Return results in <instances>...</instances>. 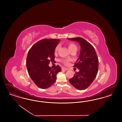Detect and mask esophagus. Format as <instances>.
Returning a JSON list of instances; mask_svg holds the SVG:
<instances>
[{
    "label": "esophagus",
    "mask_w": 122,
    "mask_h": 122,
    "mask_svg": "<svg viewBox=\"0 0 122 122\" xmlns=\"http://www.w3.org/2000/svg\"><path fill=\"white\" fill-rule=\"evenodd\" d=\"M68 70V69H67V68H63L62 69V70H64V71H66V70Z\"/></svg>",
    "instance_id": "obj_1"
}]
</instances>
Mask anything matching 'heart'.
<instances>
[{"instance_id": "1", "label": "heart", "mask_w": 122, "mask_h": 122, "mask_svg": "<svg viewBox=\"0 0 122 122\" xmlns=\"http://www.w3.org/2000/svg\"><path fill=\"white\" fill-rule=\"evenodd\" d=\"M59 45H58L55 48V52H57L58 51V49L59 48ZM68 48L70 50V51H71V50H76L77 49V46H76V45H75V44L74 43H70L68 45ZM69 61L70 60L69 59H62L61 60V62L64 64L65 65H67L69 64Z\"/></svg>"}]
</instances>
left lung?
Here are the masks:
<instances>
[{
  "label": "left lung",
  "mask_w": 122,
  "mask_h": 122,
  "mask_svg": "<svg viewBox=\"0 0 122 122\" xmlns=\"http://www.w3.org/2000/svg\"><path fill=\"white\" fill-rule=\"evenodd\" d=\"M68 39L79 42L81 49L79 57L74 66L79 71L75 73L69 82L76 89L83 90L91 85L97 76L98 58L94 47L84 39L79 37Z\"/></svg>",
  "instance_id": "obj_1"
}]
</instances>
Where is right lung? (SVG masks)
I'll list each match as a JSON object with an SVG mask.
<instances>
[{"label":"right lung","instance_id":"right-lung-1","mask_svg":"<svg viewBox=\"0 0 122 122\" xmlns=\"http://www.w3.org/2000/svg\"><path fill=\"white\" fill-rule=\"evenodd\" d=\"M60 39H43L38 41L28 52L26 65L29 76L35 84L41 89L52 86L56 80V75L61 71L58 65L52 69L48 66L54 62V52Z\"/></svg>","mask_w":122,"mask_h":122}]
</instances>
